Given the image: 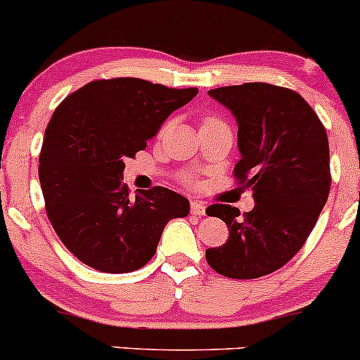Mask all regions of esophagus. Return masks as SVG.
<instances>
[{"instance_id": "1", "label": "esophagus", "mask_w": 360, "mask_h": 360, "mask_svg": "<svg viewBox=\"0 0 360 360\" xmlns=\"http://www.w3.org/2000/svg\"><path fill=\"white\" fill-rule=\"evenodd\" d=\"M206 206L203 201H191V213L193 214H205Z\"/></svg>"}]
</instances>
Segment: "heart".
Returning a JSON list of instances; mask_svg holds the SVG:
<instances>
[{"label":"heart","mask_w":360,"mask_h":360,"mask_svg":"<svg viewBox=\"0 0 360 360\" xmlns=\"http://www.w3.org/2000/svg\"><path fill=\"white\" fill-rule=\"evenodd\" d=\"M208 122H217V120H214V118H206L203 123H208Z\"/></svg>","instance_id":"1"}]
</instances>
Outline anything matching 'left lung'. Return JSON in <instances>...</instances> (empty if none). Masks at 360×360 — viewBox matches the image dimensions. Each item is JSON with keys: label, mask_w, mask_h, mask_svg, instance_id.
Here are the masks:
<instances>
[{"label": "left lung", "mask_w": 360, "mask_h": 360, "mask_svg": "<svg viewBox=\"0 0 360 360\" xmlns=\"http://www.w3.org/2000/svg\"><path fill=\"white\" fill-rule=\"evenodd\" d=\"M232 111L240 160L233 174L252 189L255 206L243 213L212 205L208 217L229 225V240L206 250L218 274L255 279L296 255L328 200L330 150L325 127L296 91L245 82L208 91Z\"/></svg>", "instance_id": "1"}]
</instances>
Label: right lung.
<instances>
[{
	"mask_svg": "<svg viewBox=\"0 0 360 360\" xmlns=\"http://www.w3.org/2000/svg\"><path fill=\"white\" fill-rule=\"evenodd\" d=\"M196 94V88L115 77L88 82L53 111L39 159L45 210L62 243L86 266L110 274L137 271L155 254L164 226L188 217L189 201L167 188L128 196L123 169Z\"/></svg>",
	"mask_w": 360,
	"mask_h": 360,
	"instance_id": "1",
	"label": "right lung"
}]
</instances>
